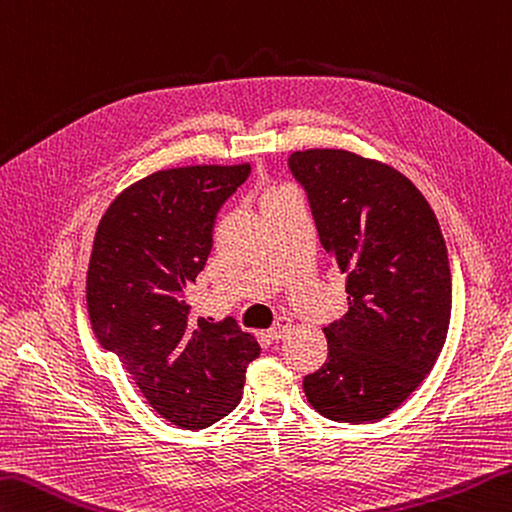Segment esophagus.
<instances>
[{"label":"esophagus","instance_id":"1","mask_svg":"<svg viewBox=\"0 0 512 512\" xmlns=\"http://www.w3.org/2000/svg\"><path fill=\"white\" fill-rule=\"evenodd\" d=\"M290 319L288 317H282V319H277V324L268 330V339H273V342H277V339H282L288 330H290Z\"/></svg>","mask_w":512,"mask_h":512}]
</instances>
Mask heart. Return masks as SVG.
<instances>
[{
	"label": "heart",
	"mask_w": 512,
	"mask_h": 512,
	"mask_svg": "<svg viewBox=\"0 0 512 512\" xmlns=\"http://www.w3.org/2000/svg\"><path fill=\"white\" fill-rule=\"evenodd\" d=\"M286 193H290V190H286V188H273V190H268V193H266V197H264V199H273V197L286 195Z\"/></svg>",
	"instance_id": "heart-1"
}]
</instances>
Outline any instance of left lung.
<instances>
[{
	"label": "left lung",
	"instance_id": "obj_1",
	"mask_svg": "<svg viewBox=\"0 0 512 512\" xmlns=\"http://www.w3.org/2000/svg\"><path fill=\"white\" fill-rule=\"evenodd\" d=\"M319 242L348 273V313L324 328L326 364L304 393L333 422L373 424L402 406L442 353L453 286L433 208L395 168L348 150L288 157Z\"/></svg>",
	"mask_w": 512,
	"mask_h": 512
}]
</instances>
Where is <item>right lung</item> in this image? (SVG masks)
Wrapping results in <instances>:
<instances>
[{"instance_id":"1","label":"right lung","mask_w":512,"mask_h":512,"mask_svg":"<svg viewBox=\"0 0 512 512\" xmlns=\"http://www.w3.org/2000/svg\"><path fill=\"white\" fill-rule=\"evenodd\" d=\"M250 166L168 168L119 195L97 226L86 275L90 326L157 415L186 430L242 399L253 335L233 319H190L186 288L213 248L217 210Z\"/></svg>"}]
</instances>
